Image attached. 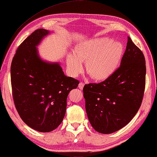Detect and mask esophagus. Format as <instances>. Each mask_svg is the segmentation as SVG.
I'll return each instance as SVG.
<instances>
[{
	"label": "esophagus",
	"mask_w": 157,
	"mask_h": 157,
	"mask_svg": "<svg viewBox=\"0 0 157 157\" xmlns=\"http://www.w3.org/2000/svg\"><path fill=\"white\" fill-rule=\"evenodd\" d=\"M84 86V84L83 83V82H80V83H79V85H78V87H79V89H83Z\"/></svg>",
	"instance_id": "esophagus-1"
}]
</instances>
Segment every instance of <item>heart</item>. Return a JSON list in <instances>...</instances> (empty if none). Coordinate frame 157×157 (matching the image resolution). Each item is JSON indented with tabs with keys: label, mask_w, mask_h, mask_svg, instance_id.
Masks as SVG:
<instances>
[{
	"label": "heart",
	"mask_w": 157,
	"mask_h": 157,
	"mask_svg": "<svg viewBox=\"0 0 157 157\" xmlns=\"http://www.w3.org/2000/svg\"><path fill=\"white\" fill-rule=\"evenodd\" d=\"M123 46L109 38L95 39L78 44L75 54H68L67 66L71 75L77 76L82 71L81 62H86V71L92 79L102 81L115 72L120 64Z\"/></svg>",
	"instance_id": "b5f03b06"
}]
</instances>
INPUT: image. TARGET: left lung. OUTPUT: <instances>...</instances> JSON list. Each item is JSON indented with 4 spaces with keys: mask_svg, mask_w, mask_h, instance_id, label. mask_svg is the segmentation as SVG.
Returning <instances> with one entry per match:
<instances>
[{
    "mask_svg": "<svg viewBox=\"0 0 157 157\" xmlns=\"http://www.w3.org/2000/svg\"><path fill=\"white\" fill-rule=\"evenodd\" d=\"M143 53L128 36L121 66L100 83L85 84V107L90 123L102 134H111L128 124L141 105L145 87Z\"/></svg>",
    "mask_w": 157,
    "mask_h": 157,
    "instance_id": "obj_1",
    "label": "left lung"
}]
</instances>
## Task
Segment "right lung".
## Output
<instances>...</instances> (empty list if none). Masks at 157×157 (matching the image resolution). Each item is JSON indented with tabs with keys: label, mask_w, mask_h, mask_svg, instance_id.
I'll use <instances>...</instances> for the list:
<instances>
[{
	"label": "right lung",
	"mask_w": 157,
	"mask_h": 157,
	"mask_svg": "<svg viewBox=\"0 0 157 157\" xmlns=\"http://www.w3.org/2000/svg\"><path fill=\"white\" fill-rule=\"evenodd\" d=\"M49 31L38 29L18 47L11 64L15 107L23 121L40 132H51L65 116L66 100L79 80L63 73L58 63L39 58L36 46Z\"/></svg>",
	"instance_id": "obj_1"
}]
</instances>
